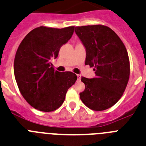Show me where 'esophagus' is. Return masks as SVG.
Listing matches in <instances>:
<instances>
[{
  "label": "esophagus",
  "instance_id": "obj_1",
  "mask_svg": "<svg viewBox=\"0 0 146 146\" xmlns=\"http://www.w3.org/2000/svg\"><path fill=\"white\" fill-rule=\"evenodd\" d=\"M77 77H78V80H80V78H81V75H80V74H77Z\"/></svg>",
  "mask_w": 146,
  "mask_h": 146
}]
</instances>
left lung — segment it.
<instances>
[{"instance_id":"1","label":"left lung","mask_w":146,"mask_h":146,"mask_svg":"<svg viewBox=\"0 0 146 146\" xmlns=\"http://www.w3.org/2000/svg\"><path fill=\"white\" fill-rule=\"evenodd\" d=\"M75 32L86 48V65L94 67L96 78L82 77L85 90L80 98L94 111L108 109L125 92L130 75V63L123 41L103 25L76 27Z\"/></svg>"}]
</instances>
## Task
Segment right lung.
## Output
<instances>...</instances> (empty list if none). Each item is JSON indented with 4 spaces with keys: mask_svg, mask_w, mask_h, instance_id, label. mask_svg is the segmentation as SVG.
I'll use <instances>...</instances> for the list:
<instances>
[{
    "mask_svg": "<svg viewBox=\"0 0 146 146\" xmlns=\"http://www.w3.org/2000/svg\"><path fill=\"white\" fill-rule=\"evenodd\" d=\"M74 27L34 29L19 45L14 61V73L20 92L27 103L41 111L58 109L78 77L73 72L54 70L51 61L72 37Z\"/></svg>",
    "mask_w": 146,
    "mask_h": 146,
    "instance_id": "right-lung-1",
    "label": "right lung"
}]
</instances>
